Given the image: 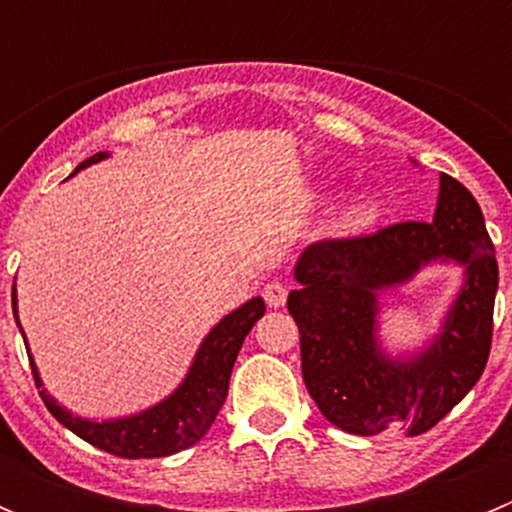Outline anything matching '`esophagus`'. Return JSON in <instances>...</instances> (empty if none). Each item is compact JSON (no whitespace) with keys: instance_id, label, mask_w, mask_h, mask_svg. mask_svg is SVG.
I'll return each instance as SVG.
<instances>
[{"instance_id":"esophagus-1","label":"esophagus","mask_w":512,"mask_h":512,"mask_svg":"<svg viewBox=\"0 0 512 512\" xmlns=\"http://www.w3.org/2000/svg\"><path fill=\"white\" fill-rule=\"evenodd\" d=\"M264 300L269 307H284V302H287V287L282 282H269L264 287Z\"/></svg>"}]
</instances>
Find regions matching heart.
<instances>
[{"label":"heart","instance_id":"obj_1","mask_svg":"<svg viewBox=\"0 0 512 512\" xmlns=\"http://www.w3.org/2000/svg\"><path fill=\"white\" fill-rule=\"evenodd\" d=\"M372 217H374L372 205H366V202H354V205H348L346 210L341 212L338 225H341L343 230H361L364 225H369Z\"/></svg>","mask_w":512,"mask_h":512}]
</instances>
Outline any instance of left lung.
Wrapping results in <instances>:
<instances>
[{"label":"left lung","instance_id":"left-lung-1","mask_svg":"<svg viewBox=\"0 0 512 512\" xmlns=\"http://www.w3.org/2000/svg\"><path fill=\"white\" fill-rule=\"evenodd\" d=\"M451 258L468 282L442 336L413 362H390L376 346V295L420 265ZM300 289L287 310L300 328L302 379L320 413L341 431H431L485 372L497 292L495 246L477 200L441 174L436 217L405 220L377 233L323 238L295 266Z\"/></svg>","mask_w":512,"mask_h":512}]
</instances>
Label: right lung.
I'll return each mask as SVG.
<instances>
[{
  "label": "right lung",
  "mask_w": 512,
  "mask_h": 512,
  "mask_svg": "<svg viewBox=\"0 0 512 512\" xmlns=\"http://www.w3.org/2000/svg\"><path fill=\"white\" fill-rule=\"evenodd\" d=\"M104 156L107 153H94L87 161H81L76 171L94 164V161H102ZM12 310H15L17 320L15 287H12ZM264 310V300L253 297L246 305L230 312L228 318L220 320L210 330V336L202 341L182 387L171 397H166L164 402H158L156 408L133 415V418L92 423V420H81L71 415L43 390L38 369L33 364V356H30L35 387L40 390L45 408L51 410L58 423L66 425L71 433H76L97 449L107 451V454L120 456V459H156V456L176 454V451L194 446L215 423V415L220 413L225 397H228L230 372H233V364L238 359V351L246 341L248 330L264 315ZM17 325H20V320H17Z\"/></svg>",
  "instance_id": "1"
}]
</instances>
